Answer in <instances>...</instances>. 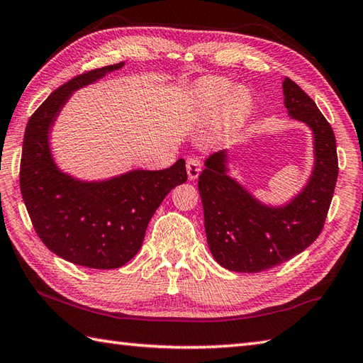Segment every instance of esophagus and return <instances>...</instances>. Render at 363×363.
<instances>
[{"mask_svg": "<svg viewBox=\"0 0 363 363\" xmlns=\"http://www.w3.org/2000/svg\"><path fill=\"white\" fill-rule=\"evenodd\" d=\"M187 176L190 181H195L198 176H200L201 172V162L198 160L196 157H190L187 159Z\"/></svg>", "mask_w": 363, "mask_h": 363, "instance_id": "esophagus-1", "label": "esophagus"}]
</instances>
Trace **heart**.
Wrapping results in <instances>:
<instances>
[{"label":"heart","mask_w":363,"mask_h":363,"mask_svg":"<svg viewBox=\"0 0 363 363\" xmlns=\"http://www.w3.org/2000/svg\"><path fill=\"white\" fill-rule=\"evenodd\" d=\"M230 89V82L225 78H209L206 80L200 91H198V99L201 105L208 111L216 110L217 106L223 103V121L228 129H236L247 118L252 110L253 97L252 92L245 86H234Z\"/></svg>","instance_id":"heart-1"}]
</instances>
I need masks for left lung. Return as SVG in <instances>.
<instances>
[{"label": "left lung", "mask_w": 363, "mask_h": 363, "mask_svg": "<svg viewBox=\"0 0 363 363\" xmlns=\"http://www.w3.org/2000/svg\"><path fill=\"white\" fill-rule=\"evenodd\" d=\"M281 88L289 118L313 137V168L301 191L283 204L261 201L231 176L230 151L212 154L198 181L209 250L233 272L267 271L313 244L337 184V141L328 119L293 80L285 78Z\"/></svg>", "instance_id": "1"}]
</instances>
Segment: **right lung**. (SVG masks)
I'll return each instance as SVG.
<instances>
[{
	"label": "right lung",
	"instance_id": "right-lung-1",
	"mask_svg": "<svg viewBox=\"0 0 363 363\" xmlns=\"http://www.w3.org/2000/svg\"><path fill=\"white\" fill-rule=\"evenodd\" d=\"M124 62L91 70L47 97L26 124L20 190L42 242L55 255L89 269H116L138 253L147 223L165 196L187 181L186 160L165 169H129L84 181L55 162L50 133L75 91L102 80Z\"/></svg>",
	"mask_w": 363,
	"mask_h": 363
}]
</instances>
